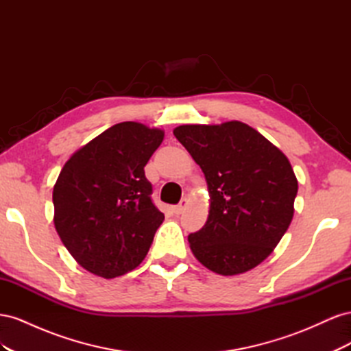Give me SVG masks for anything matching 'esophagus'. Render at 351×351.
I'll use <instances>...</instances> for the list:
<instances>
[{"label":"esophagus","instance_id":"esophagus-1","mask_svg":"<svg viewBox=\"0 0 351 351\" xmlns=\"http://www.w3.org/2000/svg\"><path fill=\"white\" fill-rule=\"evenodd\" d=\"M186 206H187V200H186V199H183L182 202H180L178 205H176V206L173 208L174 214H176V215H180V214H182V212L186 209Z\"/></svg>","mask_w":351,"mask_h":351}]
</instances>
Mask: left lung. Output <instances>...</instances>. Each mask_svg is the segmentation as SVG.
Instances as JSON below:
<instances>
[{
    "mask_svg": "<svg viewBox=\"0 0 351 351\" xmlns=\"http://www.w3.org/2000/svg\"><path fill=\"white\" fill-rule=\"evenodd\" d=\"M174 136L205 174L206 224L189 236L196 259L219 275L258 267L294 215L297 178L277 146L241 121L184 124Z\"/></svg>",
    "mask_w": 351,
    "mask_h": 351,
    "instance_id": "8db88e82",
    "label": "left lung"
}]
</instances>
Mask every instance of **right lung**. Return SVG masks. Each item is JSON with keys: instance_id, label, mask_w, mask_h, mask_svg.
I'll return each instance as SVG.
<instances>
[{"instance_id": "add662e5", "label": "right lung", "mask_w": 351, "mask_h": 351, "mask_svg": "<svg viewBox=\"0 0 351 351\" xmlns=\"http://www.w3.org/2000/svg\"><path fill=\"white\" fill-rule=\"evenodd\" d=\"M164 132L119 123L74 152L52 192L62 244L86 271L115 278L139 267L164 214L151 199L145 165Z\"/></svg>"}]
</instances>
